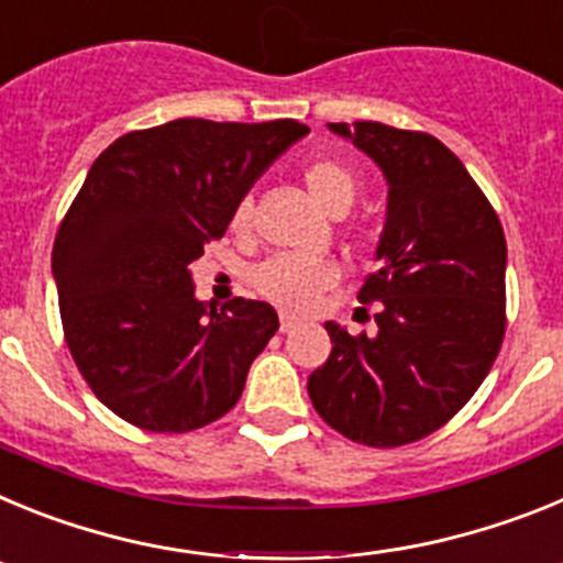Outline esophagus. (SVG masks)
Returning a JSON list of instances; mask_svg holds the SVG:
<instances>
[{"label": "esophagus", "instance_id": "obj_1", "mask_svg": "<svg viewBox=\"0 0 563 563\" xmlns=\"http://www.w3.org/2000/svg\"><path fill=\"white\" fill-rule=\"evenodd\" d=\"M298 324H301V321H298L296 316H287V312H285V316H282V324H278V330H282V332H292Z\"/></svg>", "mask_w": 563, "mask_h": 563}]
</instances>
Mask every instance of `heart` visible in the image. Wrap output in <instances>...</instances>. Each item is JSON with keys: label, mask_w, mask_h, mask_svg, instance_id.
Returning a JSON list of instances; mask_svg holds the SVG:
<instances>
[{"label": "heart", "mask_w": 563, "mask_h": 563, "mask_svg": "<svg viewBox=\"0 0 563 563\" xmlns=\"http://www.w3.org/2000/svg\"><path fill=\"white\" fill-rule=\"evenodd\" d=\"M305 183L318 206L327 208L330 213L350 211L357 197V177L341 163H312L305 172ZM247 222H251V208H247V202H239L231 213V228L245 231ZM338 278H341V271H338L335 262L296 256V253H278L253 271V285L267 301L296 312L310 310Z\"/></svg>", "instance_id": "obj_1"}]
</instances>
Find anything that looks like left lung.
<instances>
[{
  "instance_id": "1",
  "label": "left lung",
  "mask_w": 563,
  "mask_h": 563,
  "mask_svg": "<svg viewBox=\"0 0 563 563\" xmlns=\"http://www.w3.org/2000/svg\"><path fill=\"white\" fill-rule=\"evenodd\" d=\"M380 168L389 197L377 271L357 298L380 301L375 335L327 321L332 352L307 380L316 411L350 440H422L471 400L505 338L507 245L499 217L437 137L377 121L327 123Z\"/></svg>"
}]
</instances>
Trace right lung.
Returning <instances> with one entry per match:
<instances>
[{
	"instance_id": "add662e5",
	"label": "right lung",
	"mask_w": 563,
	"mask_h": 563,
	"mask_svg": "<svg viewBox=\"0 0 563 563\" xmlns=\"http://www.w3.org/2000/svg\"><path fill=\"white\" fill-rule=\"evenodd\" d=\"M307 132L180 118L123 134L92 163L58 228L53 278L69 352L114 415L183 434L236 406L278 316L267 301H200L191 262Z\"/></svg>"
}]
</instances>
